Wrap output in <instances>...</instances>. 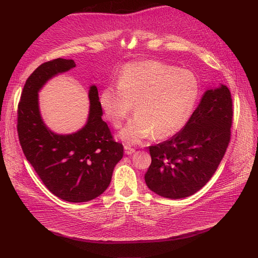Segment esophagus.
Listing matches in <instances>:
<instances>
[{
  "label": "esophagus",
  "mask_w": 258,
  "mask_h": 258,
  "mask_svg": "<svg viewBox=\"0 0 258 258\" xmlns=\"http://www.w3.org/2000/svg\"><path fill=\"white\" fill-rule=\"evenodd\" d=\"M124 151H125V154L132 155L134 152H135V149H133L132 147H130V145H124Z\"/></svg>",
  "instance_id": "34e87169"
}]
</instances>
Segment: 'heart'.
<instances>
[{
	"label": "heart",
	"instance_id": "1",
	"mask_svg": "<svg viewBox=\"0 0 258 258\" xmlns=\"http://www.w3.org/2000/svg\"><path fill=\"white\" fill-rule=\"evenodd\" d=\"M198 96L196 77L160 61L131 62L123 66L118 84L106 85L99 102L105 118L119 127L133 109L137 113L121 132L128 142L152 136L175 135L191 116Z\"/></svg>",
	"mask_w": 258,
	"mask_h": 258
}]
</instances>
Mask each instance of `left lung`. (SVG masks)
<instances>
[{"label":"left lung","instance_id":"obj_1","mask_svg":"<svg viewBox=\"0 0 258 258\" xmlns=\"http://www.w3.org/2000/svg\"><path fill=\"white\" fill-rule=\"evenodd\" d=\"M232 120L229 88L220 85L207 91L181 132L149 148L152 163L144 176L149 188L162 197L179 199L205 186L225 156Z\"/></svg>","mask_w":258,"mask_h":258}]
</instances>
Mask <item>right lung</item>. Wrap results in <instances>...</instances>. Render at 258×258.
<instances>
[{"mask_svg":"<svg viewBox=\"0 0 258 258\" xmlns=\"http://www.w3.org/2000/svg\"><path fill=\"white\" fill-rule=\"evenodd\" d=\"M76 66L62 58L41 64L25 82L18 104V136L26 159L42 182L57 197L85 203L101 195L110 183L115 165L123 156L102 120L98 89L89 88V115L83 128L71 135H57L41 118L38 92L53 76Z\"/></svg>","mask_w":258,"mask_h":258,"instance_id":"add662e5","label":"right lung"}]
</instances>
